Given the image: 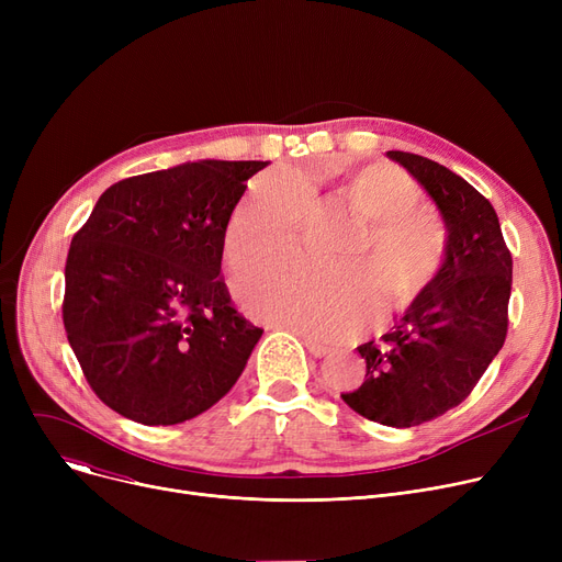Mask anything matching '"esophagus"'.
I'll use <instances>...</instances> for the list:
<instances>
[{"label": "esophagus", "mask_w": 562, "mask_h": 562, "mask_svg": "<svg viewBox=\"0 0 562 562\" xmlns=\"http://www.w3.org/2000/svg\"><path fill=\"white\" fill-rule=\"evenodd\" d=\"M301 339H303L305 348L310 350V356H314V358H326L328 352H330V348H328V346L316 344V341H314V339H310V337H301Z\"/></svg>", "instance_id": "esophagus-1"}]
</instances>
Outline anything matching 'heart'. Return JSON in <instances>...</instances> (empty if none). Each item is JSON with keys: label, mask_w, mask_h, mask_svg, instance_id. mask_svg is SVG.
Returning <instances> with one entry per match:
<instances>
[{"label": "heart", "mask_w": 562, "mask_h": 562, "mask_svg": "<svg viewBox=\"0 0 562 562\" xmlns=\"http://www.w3.org/2000/svg\"><path fill=\"white\" fill-rule=\"evenodd\" d=\"M339 198L367 225L337 263L341 271L276 261L236 280V299L259 321L312 339H344L373 316L375 290L385 307H405L435 276L445 229L422 210V189L392 166H371L339 180ZM310 210V187L296 170H271L248 187L223 236L232 271L289 250Z\"/></svg>", "instance_id": "heart-1"}]
</instances>
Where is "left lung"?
<instances>
[{"instance_id": "obj_1", "label": "left lung", "mask_w": 562, "mask_h": 562, "mask_svg": "<svg viewBox=\"0 0 562 562\" xmlns=\"http://www.w3.org/2000/svg\"><path fill=\"white\" fill-rule=\"evenodd\" d=\"M430 195L447 225L445 255L428 286L380 341L358 346L364 382L341 394L369 422L412 428L460 405L508 333L513 257L487 198L419 155L390 150Z\"/></svg>"}]
</instances>
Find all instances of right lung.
I'll list each match as a JSON object with an SVG mask.
<instances>
[{
  "mask_svg": "<svg viewBox=\"0 0 562 562\" xmlns=\"http://www.w3.org/2000/svg\"><path fill=\"white\" fill-rule=\"evenodd\" d=\"M269 161H187L109 187L72 236L64 326L88 385L145 426L218 403L261 337L218 278L246 182Z\"/></svg>",
  "mask_w": 562,
  "mask_h": 562,
  "instance_id": "right-lung-1",
  "label": "right lung"
}]
</instances>
